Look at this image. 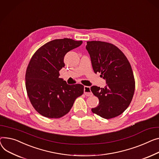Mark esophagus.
Wrapping results in <instances>:
<instances>
[{"instance_id": "34e87169", "label": "esophagus", "mask_w": 159, "mask_h": 159, "mask_svg": "<svg viewBox=\"0 0 159 159\" xmlns=\"http://www.w3.org/2000/svg\"><path fill=\"white\" fill-rule=\"evenodd\" d=\"M84 93L88 97L91 96V95L93 94L92 92L91 91V88L89 86H84Z\"/></svg>"}]
</instances>
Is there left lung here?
Segmentation results:
<instances>
[{
    "instance_id": "left-lung-1",
    "label": "left lung",
    "mask_w": 159,
    "mask_h": 159,
    "mask_svg": "<svg viewBox=\"0 0 159 159\" xmlns=\"http://www.w3.org/2000/svg\"><path fill=\"white\" fill-rule=\"evenodd\" d=\"M86 48L94 73H101L100 76L107 84L103 88L91 87L93 94L99 99L98 106L91 111L105 119L116 117L127 109L134 96L135 80L130 62L111 43L87 41Z\"/></svg>"
}]
</instances>
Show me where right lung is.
Masks as SVG:
<instances>
[{
  "mask_svg": "<svg viewBox=\"0 0 159 159\" xmlns=\"http://www.w3.org/2000/svg\"><path fill=\"white\" fill-rule=\"evenodd\" d=\"M82 43L69 38L52 40L31 58L25 74L26 89L31 104L45 117L59 118L66 114L83 94L82 84L69 85L59 77L66 53Z\"/></svg>",
  "mask_w": 159,
  "mask_h": 159,
  "instance_id": "add662e5",
  "label": "right lung"
}]
</instances>
